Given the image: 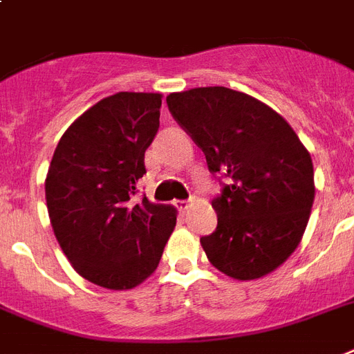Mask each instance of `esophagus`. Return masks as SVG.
Wrapping results in <instances>:
<instances>
[{"label":"esophagus","mask_w":354,"mask_h":354,"mask_svg":"<svg viewBox=\"0 0 354 354\" xmlns=\"http://www.w3.org/2000/svg\"><path fill=\"white\" fill-rule=\"evenodd\" d=\"M176 207L180 209V211H187V209L191 207V202H189V200H178Z\"/></svg>","instance_id":"esophagus-1"}]
</instances>
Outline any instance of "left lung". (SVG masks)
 <instances>
[{
  "instance_id": "obj_1",
  "label": "left lung",
  "mask_w": 354,
  "mask_h": 354,
  "mask_svg": "<svg viewBox=\"0 0 354 354\" xmlns=\"http://www.w3.org/2000/svg\"><path fill=\"white\" fill-rule=\"evenodd\" d=\"M169 111L205 152L211 172L229 185L212 202L216 231L200 240L218 271L258 280L291 257L315 202V171L306 145L274 109L227 87L167 96Z\"/></svg>"
}]
</instances>
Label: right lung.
Listing matches in <instances>:
<instances>
[{
	"mask_svg": "<svg viewBox=\"0 0 354 354\" xmlns=\"http://www.w3.org/2000/svg\"><path fill=\"white\" fill-rule=\"evenodd\" d=\"M162 97L118 93L100 100L63 132L45 178L62 251L80 277L111 291L147 280L176 227L172 205L132 202L160 127Z\"/></svg>",
	"mask_w": 354,
	"mask_h": 354,
	"instance_id": "add662e5",
	"label": "right lung"
}]
</instances>
